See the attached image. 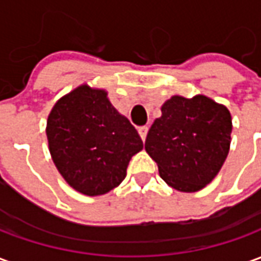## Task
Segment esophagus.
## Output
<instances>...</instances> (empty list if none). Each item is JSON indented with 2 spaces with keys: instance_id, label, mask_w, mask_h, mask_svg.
I'll use <instances>...</instances> for the list:
<instances>
[{
  "instance_id": "obj_1",
  "label": "esophagus",
  "mask_w": 261,
  "mask_h": 261,
  "mask_svg": "<svg viewBox=\"0 0 261 261\" xmlns=\"http://www.w3.org/2000/svg\"><path fill=\"white\" fill-rule=\"evenodd\" d=\"M138 134H140V137L142 138V141H145V138H147V134H148V127H147V125H144V127H140V128H138Z\"/></svg>"
}]
</instances>
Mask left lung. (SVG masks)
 Returning a JSON list of instances; mask_svg holds the SVG:
<instances>
[{"mask_svg": "<svg viewBox=\"0 0 261 261\" xmlns=\"http://www.w3.org/2000/svg\"><path fill=\"white\" fill-rule=\"evenodd\" d=\"M153 121L145 151L170 187L193 193L211 183L228 156L232 117L224 105L197 95L172 96Z\"/></svg>", "mask_w": 261, "mask_h": 261, "instance_id": "obj_1", "label": "left lung"}]
</instances>
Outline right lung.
I'll list each match as a JSON object with an SVG mask.
<instances>
[{
  "label": "right lung",
  "instance_id": "1",
  "mask_svg": "<svg viewBox=\"0 0 261 261\" xmlns=\"http://www.w3.org/2000/svg\"><path fill=\"white\" fill-rule=\"evenodd\" d=\"M46 134L60 175L85 196H102L119 186L131 156L144 147L134 125L110 103L108 92L86 84L57 100Z\"/></svg>",
  "mask_w": 261,
  "mask_h": 261
}]
</instances>
